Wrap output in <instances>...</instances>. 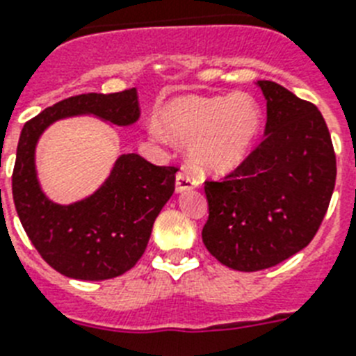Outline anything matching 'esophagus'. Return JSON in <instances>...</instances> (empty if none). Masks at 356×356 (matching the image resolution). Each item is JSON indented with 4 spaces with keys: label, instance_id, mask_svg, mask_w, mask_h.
<instances>
[{
    "label": "esophagus",
    "instance_id": "1",
    "mask_svg": "<svg viewBox=\"0 0 356 356\" xmlns=\"http://www.w3.org/2000/svg\"><path fill=\"white\" fill-rule=\"evenodd\" d=\"M197 186H199V181L193 177L192 173L186 172V170L177 173V179H175V190H177V193L186 192V190H193V188Z\"/></svg>",
    "mask_w": 356,
    "mask_h": 356
}]
</instances>
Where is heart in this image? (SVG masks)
<instances>
[{
  "mask_svg": "<svg viewBox=\"0 0 356 356\" xmlns=\"http://www.w3.org/2000/svg\"><path fill=\"white\" fill-rule=\"evenodd\" d=\"M163 131L170 139L192 143L190 157L202 172H232L246 161L261 134L262 113L253 97L213 95L181 97L161 113ZM155 137L164 134L152 128Z\"/></svg>",
  "mask_w": 356,
  "mask_h": 356,
  "instance_id": "1",
  "label": "heart"
}]
</instances>
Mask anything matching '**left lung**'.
Segmentation results:
<instances>
[{
	"instance_id": "obj_1",
	"label": "left lung",
	"mask_w": 356,
	"mask_h": 356,
	"mask_svg": "<svg viewBox=\"0 0 356 356\" xmlns=\"http://www.w3.org/2000/svg\"><path fill=\"white\" fill-rule=\"evenodd\" d=\"M266 97L264 141L224 181H206V250L237 271H259L312 243L330 206L337 159L322 113L273 81Z\"/></svg>"
}]
</instances>
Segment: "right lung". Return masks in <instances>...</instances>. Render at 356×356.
Returning <instances> with one entry per match:
<instances>
[{
	"label": "right lung",
	"instance_id": "1",
	"mask_svg": "<svg viewBox=\"0 0 356 356\" xmlns=\"http://www.w3.org/2000/svg\"><path fill=\"white\" fill-rule=\"evenodd\" d=\"M136 88L115 94H81L44 108L21 130L12 195L26 235L47 264L65 277L106 280L136 266L152 226L175 190V166H155L137 154L119 155L92 195L58 204L44 195L35 172V145L59 119L94 115L118 127L139 119Z\"/></svg>",
	"mask_w": 356,
	"mask_h": 356
}]
</instances>
